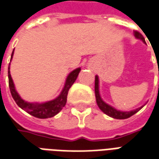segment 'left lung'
<instances>
[{
	"mask_svg": "<svg viewBox=\"0 0 159 159\" xmlns=\"http://www.w3.org/2000/svg\"><path fill=\"white\" fill-rule=\"evenodd\" d=\"M134 37L138 39H140V40L143 41V43L145 44V38L143 37L141 33H139L137 31H135L134 33ZM95 99H96V103L98 105L99 108L102 111L104 114H106L107 115L110 116L112 118L114 119H118V120H124V119H127L131 117L132 115L135 114L137 112L141 109L143 107L145 106V104H144L143 106L138 107L136 109H134V110L131 111H120L114 108V107H112L109 104H107V102H105L103 101L102 97H101V95H100V89H99V77L98 76H95Z\"/></svg>",
	"mask_w": 159,
	"mask_h": 159,
	"instance_id": "1",
	"label": "left lung"
}]
</instances>
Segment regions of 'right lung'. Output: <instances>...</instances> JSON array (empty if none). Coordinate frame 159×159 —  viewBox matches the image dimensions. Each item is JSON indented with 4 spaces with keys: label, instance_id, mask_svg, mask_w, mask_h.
Returning <instances> with one entry per match:
<instances>
[{
    "label": "right lung",
    "instance_id": "add662e5",
    "mask_svg": "<svg viewBox=\"0 0 159 159\" xmlns=\"http://www.w3.org/2000/svg\"><path fill=\"white\" fill-rule=\"evenodd\" d=\"M13 55H14V52H13L12 56H11V60L13 58ZM80 71H81V68L79 67V68H76V70H72L69 74L67 78L65 80V83H64V86L61 91V93L55 99L42 103L28 102L24 101L15 89L14 81L12 79V76L10 74V66H8V83H9L10 92H11L12 96L15 101L16 104L21 109L25 111L26 113H28L36 118H51V117H53L56 114H58L63 109V107L65 106L66 102H67V95H68L69 89H70L72 84L75 83Z\"/></svg>",
    "mask_w": 159,
    "mask_h": 159
}]
</instances>
